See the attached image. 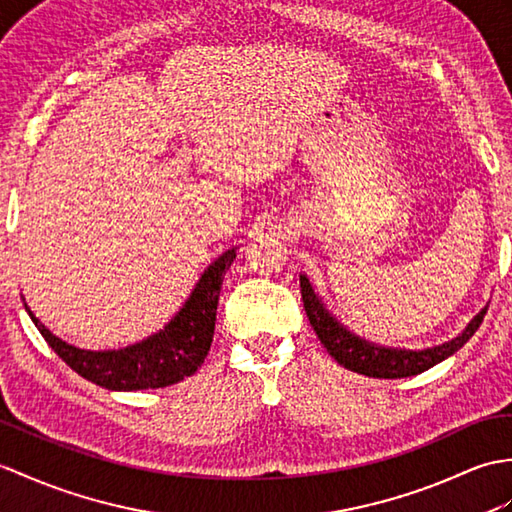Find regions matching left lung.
I'll use <instances>...</instances> for the list:
<instances>
[{"instance_id": "8db88e82", "label": "left lung", "mask_w": 512, "mask_h": 512, "mask_svg": "<svg viewBox=\"0 0 512 512\" xmlns=\"http://www.w3.org/2000/svg\"><path fill=\"white\" fill-rule=\"evenodd\" d=\"M301 296L305 314L310 318V325L314 327L318 340L325 344L331 358L353 373L377 379L412 377L451 358V355L465 347L469 338L478 331L486 310H489V305H484L482 310L469 320V325L462 329V334L443 344H436V347L427 349H401L386 347V344H377L353 334L347 325H342L340 320L327 310L325 301L316 294L314 285L307 279V275H301Z\"/></svg>"}]
</instances>
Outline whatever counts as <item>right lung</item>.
<instances>
[{"instance_id": "add662e5", "label": "right lung", "mask_w": 512, "mask_h": 512, "mask_svg": "<svg viewBox=\"0 0 512 512\" xmlns=\"http://www.w3.org/2000/svg\"><path fill=\"white\" fill-rule=\"evenodd\" d=\"M235 251L237 246L211 261L194 285L192 294L187 296V301L168 325L159 329L157 334L122 349L91 351L74 347V344L54 336L30 312L28 303L23 305H26V312L41 331L45 342L80 377L109 390L165 388L194 375L200 364L205 362L213 340V329H216L222 279L233 264Z\"/></svg>"}]
</instances>
